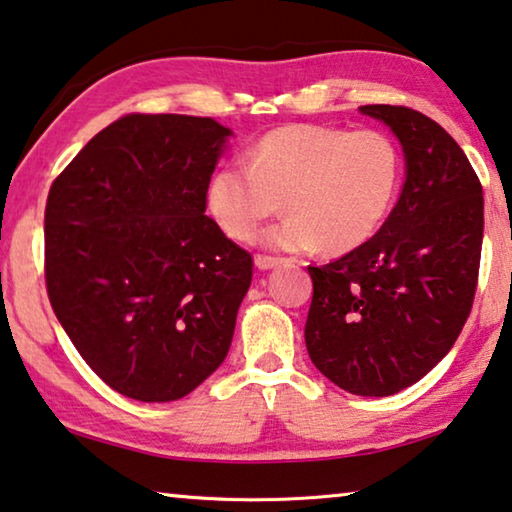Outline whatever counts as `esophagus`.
I'll return each instance as SVG.
<instances>
[{
  "label": "esophagus",
  "mask_w": 512,
  "mask_h": 512,
  "mask_svg": "<svg viewBox=\"0 0 512 512\" xmlns=\"http://www.w3.org/2000/svg\"><path fill=\"white\" fill-rule=\"evenodd\" d=\"M255 264H257V269L269 271V269H276V266L292 264V259H287V257H271V255H257L255 257Z\"/></svg>",
  "instance_id": "obj_1"
}]
</instances>
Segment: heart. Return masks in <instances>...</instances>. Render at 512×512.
Wrapping results in <instances>:
<instances>
[{
  "mask_svg": "<svg viewBox=\"0 0 512 512\" xmlns=\"http://www.w3.org/2000/svg\"><path fill=\"white\" fill-rule=\"evenodd\" d=\"M400 181L398 144L377 128L292 124L266 133L248 151V167L220 165L207 183V207L230 239L248 241L282 202L289 216L264 243L345 255L379 232Z\"/></svg>",
  "mask_w": 512,
  "mask_h": 512,
  "instance_id": "1",
  "label": "heart"
}]
</instances>
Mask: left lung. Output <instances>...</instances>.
Listing matches in <instances>:
<instances>
[{
  "mask_svg": "<svg viewBox=\"0 0 512 512\" xmlns=\"http://www.w3.org/2000/svg\"><path fill=\"white\" fill-rule=\"evenodd\" d=\"M402 142L407 181L361 248L308 266L305 347L354 395L416 384L455 345L474 305L483 248V186L451 135L404 105H361Z\"/></svg>",
  "mask_w": 512,
  "mask_h": 512,
  "instance_id": "obj_1",
  "label": "left lung"
}]
</instances>
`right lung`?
<instances>
[{"label": "right lung", "mask_w": 512, "mask_h": 512, "mask_svg": "<svg viewBox=\"0 0 512 512\" xmlns=\"http://www.w3.org/2000/svg\"><path fill=\"white\" fill-rule=\"evenodd\" d=\"M230 128L126 114L52 181L45 287L91 370L140 402L179 400L230 352L253 255L207 213Z\"/></svg>", "instance_id": "1"}]
</instances>
